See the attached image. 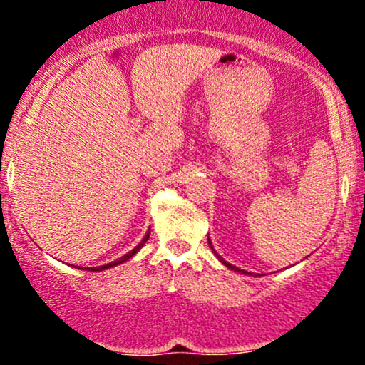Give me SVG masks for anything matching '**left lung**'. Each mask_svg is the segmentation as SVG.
<instances>
[{
	"label": "left lung",
	"instance_id": "obj_1",
	"mask_svg": "<svg viewBox=\"0 0 365 365\" xmlns=\"http://www.w3.org/2000/svg\"><path fill=\"white\" fill-rule=\"evenodd\" d=\"M209 245H211V242H209ZM211 249H212V245H211ZM216 255H217V254H216ZM217 259H220V261H221V262H223L226 267H230V269H233V271H238V273H244V274H247V273H245V271L238 269V267H235V266H232V264H228V262H226V261H223V257H220V255H217ZM250 274H252V273H250Z\"/></svg>",
	"mask_w": 365,
	"mask_h": 365
}]
</instances>
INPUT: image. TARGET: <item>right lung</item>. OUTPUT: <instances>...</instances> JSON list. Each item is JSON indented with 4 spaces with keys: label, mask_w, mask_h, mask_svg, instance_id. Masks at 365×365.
<instances>
[{
    "label": "right lung",
    "mask_w": 365,
    "mask_h": 365,
    "mask_svg": "<svg viewBox=\"0 0 365 365\" xmlns=\"http://www.w3.org/2000/svg\"><path fill=\"white\" fill-rule=\"evenodd\" d=\"M148 238H149V232H148V235H145L144 238H142V242H140V244H139V245H137V247H135V249H133V250H130V252H128V254H125V255H123V257H120V259H118V261H113V262H110V264H104V266H99V267H96V269H92V271H103V269H108V267H113V266H118V264H121V262H125V261H128V259H130V257H132V255H133V254H135V252H137V250H139V249H140V247L145 244V242H148Z\"/></svg>",
    "instance_id": "1"
}]
</instances>
